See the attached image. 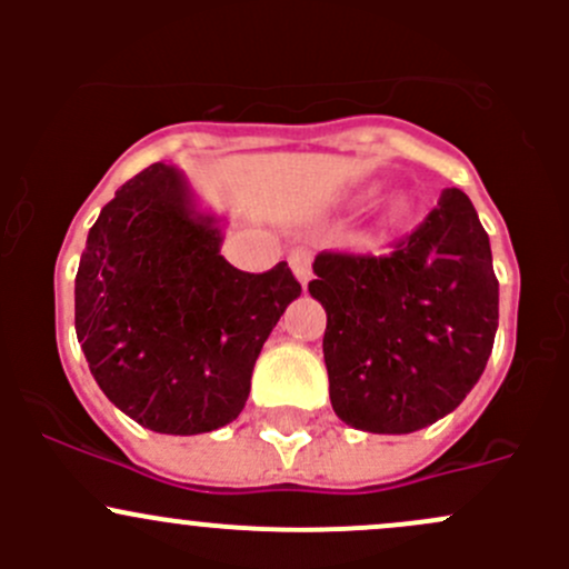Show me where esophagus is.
<instances>
[{"mask_svg":"<svg viewBox=\"0 0 569 569\" xmlns=\"http://www.w3.org/2000/svg\"><path fill=\"white\" fill-rule=\"evenodd\" d=\"M311 261H313V256H311V250H308V248H295V250H291L289 263H291V269H295L297 280H300L302 286H306L308 280H311Z\"/></svg>","mask_w":569,"mask_h":569,"instance_id":"esophagus-1","label":"esophagus"}]
</instances>
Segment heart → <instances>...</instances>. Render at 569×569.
Wrapping results in <instances>:
<instances>
[{
	"instance_id": "1",
	"label": "heart",
	"mask_w": 569,
	"mask_h": 569,
	"mask_svg": "<svg viewBox=\"0 0 569 569\" xmlns=\"http://www.w3.org/2000/svg\"><path fill=\"white\" fill-rule=\"evenodd\" d=\"M407 214V200H401V198H396L391 206H388V217H391V220H401V217Z\"/></svg>"
}]
</instances>
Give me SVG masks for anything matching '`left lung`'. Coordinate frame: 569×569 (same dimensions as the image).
I'll use <instances>...</instances> for the list:
<instances>
[{
    "instance_id": "1",
    "label": "left lung",
    "mask_w": 569,
    "mask_h": 569,
    "mask_svg": "<svg viewBox=\"0 0 569 569\" xmlns=\"http://www.w3.org/2000/svg\"><path fill=\"white\" fill-rule=\"evenodd\" d=\"M308 291L325 306L330 401L363 432L429 427L470 393L498 330V278L462 189L386 256L321 250Z\"/></svg>"
}]
</instances>
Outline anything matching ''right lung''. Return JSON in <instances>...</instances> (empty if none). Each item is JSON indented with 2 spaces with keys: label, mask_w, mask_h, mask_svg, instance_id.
Instances as JSON below:
<instances>
[{
  "label": "right lung",
  "mask_w": 569,
  "mask_h": 569,
  "mask_svg": "<svg viewBox=\"0 0 569 569\" xmlns=\"http://www.w3.org/2000/svg\"><path fill=\"white\" fill-rule=\"evenodd\" d=\"M183 178L157 162L123 183L90 228L77 272V338L118 410L162 435L231 423L256 358L302 291L289 263L242 272L220 256Z\"/></svg>",
  "instance_id": "1"
}]
</instances>
